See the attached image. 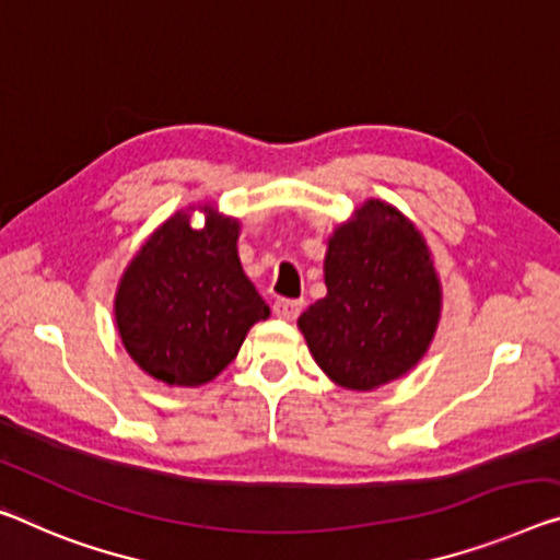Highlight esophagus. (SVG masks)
Returning <instances> with one entry per match:
<instances>
[{"instance_id": "1", "label": "esophagus", "mask_w": 560, "mask_h": 560, "mask_svg": "<svg viewBox=\"0 0 560 560\" xmlns=\"http://www.w3.org/2000/svg\"><path fill=\"white\" fill-rule=\"evenodd\" d=\"M300 310H303V300L280 298V300H275V305H272V313L282 317V320H295V317L300 315Z\"/></svg>"}]
</instances>
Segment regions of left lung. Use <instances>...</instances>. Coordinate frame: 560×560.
Returning a JSON list of instances; mask_svg holds the SVG:
<instances>
[{
  "instance_id": "obj_1",
  "label": "left lung",
  "mask_w": 560,
  "mask_h": 560,
  "mask_svg": "<svg viewBox=\"0 0 560 560\" xmlns=\"http://www.w3.org/2000/svg\"><path fill=\"white\" fill-rule=\"evenodd\" d=\"M328 295L298 317V328L332 383L373 390L406 375L441 320V280L416 225L368 200L335 228L325 255Z\"/></svg>"
}]
</instances>
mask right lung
<instances>
[{"label":"right lung","instance_id":"add662e5","mask_svg":"<svg viewBox=\"0 0 560 560\" xmlns=\"http://www.w3.org/2000/svg\"><path fill=\"white\" fill-rule=\"evenodd\" d=\"M205 228L175 212L132 257L115 295L125 350L144 373L167 385L210 383L270 315L237 257L240 222L212 205Z\"/></svg>","mask_w":560,"mask_h":560}]
</instances>
